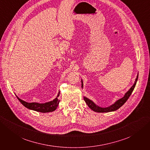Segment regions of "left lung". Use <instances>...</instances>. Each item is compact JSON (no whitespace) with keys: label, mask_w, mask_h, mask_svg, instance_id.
<instances>
[{"label":"left lung","mask_w":150,"mask_h":150,"mask_svg":"<svg viewBox=\"0 0 150 150\" xmlns=\"http://www.w3.org/2000/svg\"><path fill=\"white\" fill-rule=\"evenodd\" d=\"M138 74L137 76V79H136L135 80V82H134V84H133V86L131 87L129 90L128 91V92H127L125 96L123 98H122L121 99H120L119 100H117L115 104H113L112 105L109 106V107H107V108H101L99 107L97 105H96L92 101H91L90 99H88L87 98L84 97V99L85 102L86 103V104H88V106L92 110H93L95 112H110V111H116L117 110H118V109L121 107L123 104L126 102V101L128 100V98H129V96H131V93H132V92L133 91V90L134 89V87L136 86V84H137V82L138 81ZM82 88L83 86V81L82 82Z\"/></svg>","instance_id":"obj_1"}]
</instances>
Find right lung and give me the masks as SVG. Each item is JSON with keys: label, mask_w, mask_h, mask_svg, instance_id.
<instances>
[{"label": "right lung", "mask_w": 150, "mask_h": 150, "mask_svg": "<svg viewBox=\"0 0 150 150\" xmlns=\"http://www.w3.org/2000/svg\"><path fill=\"white\" fill-rule=\"evenodd\" d=\"M59 96V93L57 95V97ZM56 98L54 99L53 101H49L48 103H27L22 99L17 98L19 99V101L22 104L27 108L29 109V110H34L35 111H38L40 112H52L54 110H56L57 106L59 105L60 100L58 99V98Z\"/></svg>", "instance_id": "right-lung-1"}]
</instances>
